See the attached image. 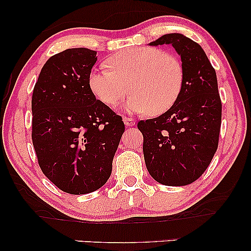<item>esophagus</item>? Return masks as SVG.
Returning a JSON list of instances; mask_svg holds the SVG:
<instances>
[{
	"mask_svg": "<svg viewBox=\"0 0 251 251\" xmlns=\"http://www.w3.org/2000/svg\"><path fill=\"white\" fill-rule=\"evenodd\" d=\"M123 122H125V125L126 126H135V123H136L135 120H133L132 118H128V116H125V118H123Z\"/></svg>",
	"mask_w": 251,
	"mask_h": 251,
	"instance_id": "1",
	"label": "esophagus"
}]
</instances>
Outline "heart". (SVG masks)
Segmentation results:
<instances>
[{"label":"heart","instance_id":"b5f03b06","mask_svg":"<svg viewBox=\"0 0 251 251\" xmlns=\"http://www.w3.org/2000/svg\"><path fill=\"white\" fill-rule=\"evenodd\" d=\"M106 66L90 72L88 83L97 99L115 107L128 94L129 112L160 115L176 104L184 87V67L177 57L152 47H136L113 54Z\"/></svg>","mask_w":251,"mask_h":251}]
</instances>
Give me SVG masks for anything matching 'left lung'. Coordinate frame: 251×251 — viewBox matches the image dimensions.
<instances>
[{
	"label": "left lung",
	"mask_w": 251,
	"mask_h": 251,
	"mask_svg": "<svg viewBox=\"0 0 251 251\" xmlns=\"http://www.w3.org/2000/svg\"><path fill=\"white\" fill-rule=\"evenodd\" d=\"M171 44L184 67V87L173 107L138 122L146 168L160 184L185 186L204 173L218 147L222 101L217 76L200 44L179 33L150 46Z\"/></svg>",
	"instance_id": "1"
}]
</instances>
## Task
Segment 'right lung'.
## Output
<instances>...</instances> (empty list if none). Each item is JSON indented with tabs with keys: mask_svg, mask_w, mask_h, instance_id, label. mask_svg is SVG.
Listing matches in <instances>:
<instances>
[{
	"mask_svg": "<svg viewBox=\"0 0 251 251\" xmlns=\"http://www.w3.org/2000/svg\"><path fill=\"white\" fill-rule=\"evenodd\" d=\"M97 51L73 48L50 57L32 97V139L41 170L70 194L97 191L112 174L125 123L88 83Z\"/></svg>",
	"mask_w": 251,
	"mask_h": 251,
	"instance_id": "add662e5",
	"label": "right lung"
}]
</instances>
